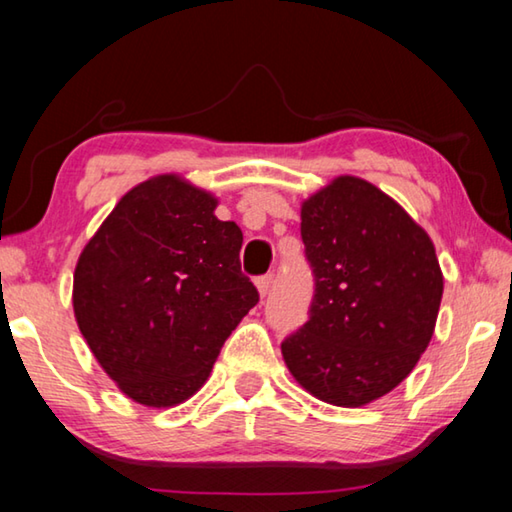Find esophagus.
<instances>
[{
  "label": "esophagus",
  "mask_w": 512,
  "mask_h": 512,
  "mask_svg": "<svg viewBox=\"0 0 512 512\" xmlns=\"http://www.w3.org/2000/svg\"><path fill=\"white\" fill-rule=\"evenodd\" d=\"M255 284H257V291H259V296H266L268 291H271V284H273V273H266V275H259L257 280H255Z\"/></svg>",
  "instance_id": "esophagus-1"
}]
</instances>
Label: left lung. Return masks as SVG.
Here are the masks:
<instances>
[{
  "label": "left lung",
  "mask_w": 512,
  "mask_h": 512,
  "mask_svg": "<svg viewBox=\"0 0 512 512\" xmlns=\"http://www.w3.org/2000/svg\"><path fill=\"white\" fill-rule=\"evenodd\" d=\"M300 216L316 289L282 357L305 391L354 409L391 393L427 350L443 273L427 232L361 178H336Z\"/></svg>",
  "instance_id": "left-lung-1"
}]
</instances>
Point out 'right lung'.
<instances>
[{
  "instance_id": "add662e5",
  "label": "right lung",
  "mask_w": 512,
  "mask_h": 512,
  "mask_svg": "<svg viewBox=\"0 0 512 512\" xmlns=\"http://www.w3.org/2000/svg\"><path fill=\"white\" fill-rule=\"evenodd\" d=\"M216 198L178 176L133 187L83 248L74 316L101 368L131 400L176 406L210 377L259 293L241 273L244 235Z\"/></svg>"
}]
</instances>
